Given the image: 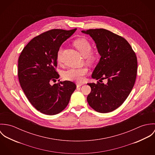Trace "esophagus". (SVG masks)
Instances as JSON below:
<instances>
[{
  "mask_svg": "<svg viewBox=\"0 0 155 155\" xmlns=\"http://www.w3.org/2000/svg\"><path fill=\"white\" fill-rule=\"evenodd\" d=\"M82 85H83V84H80V83H76V87H77V88H79V87H81Z\"/></svg>",
  "mask_w": 155,
  "mask_h": 155,
  "instance_id": "esophagus-1",
  "label": "esophagus"
}]
</instances>
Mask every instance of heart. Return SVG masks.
<instances>
[{
    "mask_svg": "<svg viewBox=\"0 0 155 155\" xmlns=\"http://www.w3.org/2000/svg\"><path fill=\"white\" fill-rule=\"evenodd\" d=\"M74 46L81 52V54L86 57L89 62L94 61L97 57L96 54L92 51L91 43L85 38H80L74 42ZM63 49L60 48L57 54V60L58 61L61 60V55ZM88 70L86 67L82 68H71L67 70L63 73V77L65 79L68 81H73L76 82H82L84 80V76L87 74Z\"/></svg>",
    "mask_w": 155,
    "mask_h": 155,
    "instance_id": "1",
    "label": "heart"
}]
</instances>
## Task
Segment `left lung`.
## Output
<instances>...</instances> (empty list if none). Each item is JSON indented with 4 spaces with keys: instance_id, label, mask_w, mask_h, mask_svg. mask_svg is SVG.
I'll use <instances>...</instances> for the list:
<instances>
[{
    "instance_id": "left-lung-1",
    "label": "left lung",
    "mask_w": 155,
    "mask_h": 155,
    "mask_svg": "<svg viewBox=\"0 0 155 155\" xmlns=\"http://www.w3.org/2000/svg\"><path fill=\"white\" fill-rule=\"evenodd\" d=\"M94 41L101 58L94 68L92 78L99 81L107 79L104 84L88 83L91 91L87 97L89 105L95 111L106 113L121 106L134 85L137 57L124 38L103 28L81 31Z\"/></svg>"
}]
</instances>
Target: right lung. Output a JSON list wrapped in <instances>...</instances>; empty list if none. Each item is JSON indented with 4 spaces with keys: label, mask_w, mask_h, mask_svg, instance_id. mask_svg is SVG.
<instances>
[{
    "label": "right lung",
    "mask_w": 155,
    "mask_h": 155,
    "mask_svg": "<svg viewBox=\"0 0 155 155\" xmlns=\"http://www.w3.org/2000/svg\"><path fill=\"white\" fill-rule=\"evenodd\" d=\"M76 30L45 32L31 40L20 55L18 76L21 87L35 108L45 114L54 115L63 110L76 88L69 81L50 84L60 77L55 70L58 50Z\"/></svg>",
    "instance_id": "right-lung-1"
}]
</instances>
